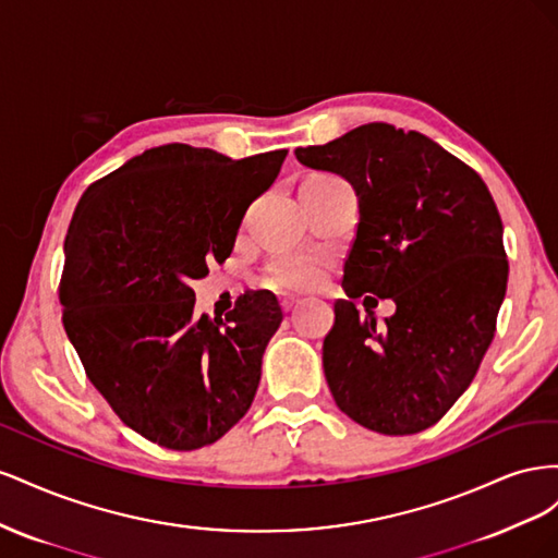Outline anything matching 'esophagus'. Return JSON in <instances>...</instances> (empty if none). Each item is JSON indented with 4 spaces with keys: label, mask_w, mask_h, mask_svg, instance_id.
I'll list each match as a JSON object with an SVG mask.
<instances>
[{
    "label": "esophagus",
    "mask_w": 558,
    "mask_h": 558,
    "mask_svg": "<svg viewBox=\"0 0 558 558\" xmlns=\"http://www.w3.org/2000/svg\"><path fill=\"white\" fill-rule=\"evenodd\" d=\"M281 310L283 312H291L295 305H298V298L295 295H289V293H281Z\"/></svg>",
    "instance_id": "esophagus-1"
}]
</instances>
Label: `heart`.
Instances as JSON below:
<instances>
[{"instance_id": "heart-1", "label": "heart", "mask_w": 558, "mask_h": 558, "mask_svg": "<svg viewBox=\"0 0 558 558\" xmlns=\"http://www.w3.org/2000/svg\"><path fill=\"white\" fill-rule=\"evenodd\" d=\"M320 275V260L312 253H289L269 265V281L283 289H302Z\"/></svg>"}]
</instances>
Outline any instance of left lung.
I'll list each match as a JSON object with an SVG mask.
<instances>
[{
	"label": "left lung",
	"instance_id": "obj_1",
	"mask_svg": "<svg viewBox=\"0 0 558 558\" xmlns=\"http://www.w3.org/2000/svg\"><path fill=\"white\" fill-rule=\"evenodd\" d=\"M295 158L356 191L344 293L396 302L384 326L367 307L361 316L351 300L335 302L324 373L337 408L384 435L426 430L463 396L494 340L508 289L496 202L440 144L386 123L295 148Z\"/></svg>",
	"mask_w": 558,
	"mask_h": 558
}]
</instances>
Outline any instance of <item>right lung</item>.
<instances>
[{
	"instance_id": "right-lung-1",
	"label": "right lung",
	"mask_w": 558,
	"mask_h": 558,
	"mask_svg": "<svg viewBox=\"0 0 558 558\" xmlns=\"http://www.w3.org/2000/svg\"><path fill=\"white\" fill-rule=\"evenodd\" d=\"M289 150L232 160L211 148L144 150L78 199L64 238L60 305L86 375L125 426L165 449L223 437L251 408L281 324L269 291L223 318L195 316L193 279L234 246L248 205Z\"/></svg>"
}]
</instances>
